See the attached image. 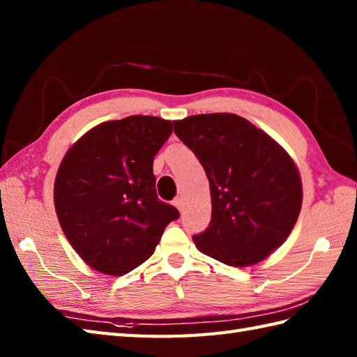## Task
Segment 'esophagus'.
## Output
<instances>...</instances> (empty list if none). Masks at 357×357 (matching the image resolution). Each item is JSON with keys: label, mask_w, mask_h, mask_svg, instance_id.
<instances>
[{"label": "esophagus", "mask_w": 357, "mask_h": 357, "mask_svg": "<svg viewBox=\"0 0 357 357\" xmlns=\"http://www.w3.org/2000/svg\"><path fill=\"white\" fill-rule=\"evenodd\" d=\"M173 206L176 207V208L181 211V208H183V199H181V198H174V201H173Z\"/></svg>", "instance_id": "obj_1"}]
</instances>
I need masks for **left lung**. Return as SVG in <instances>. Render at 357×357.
Returning a JSON list of instances; mask_svg holds the SVG:
<instances>
[{"label": "left lung", "mask_w": 357, "mask_h": 357, "mask_svg": "<svg viewBox=\"0 0 357 357\" xmlns=\"http://www.w3.org/2000/svg\"><path fill=\"white\" fill-rule=\"evenodd\" d=\"M178 138L210 183L211 219L193 241L204 255L247 267L284 244L298 221L302 185L287 151L247 119L210 113L174 121Z\"/></svg>", "instance_id": "1"}]
</instances>
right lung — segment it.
<instances>
[{
	"mask_svg": "<svg viewBox=\"0 0 357 357\" xmlns=\"http://www.w3.org/2000/svg\"><path fill=\"white\" fill-rule=\"evenodd\" d=\"M170 135L172 121L132 115L96 126L67 151L55 208L66 238L92 268L112 276L132 271L179 218L155 188L153 159Z\"/></svg>",
	"mask_w": 357,
	"mask_h": 357,
	"instance_id": "add662e5",
	"label": "right lung"
}]
</instances>
